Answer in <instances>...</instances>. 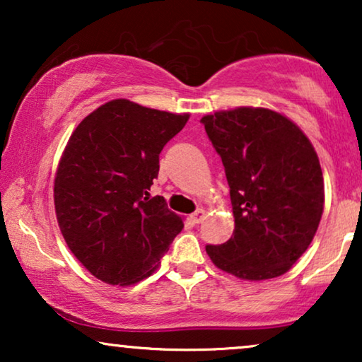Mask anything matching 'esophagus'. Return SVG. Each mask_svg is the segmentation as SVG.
Returning a JSON list of instances; mask_svg holds the SVG:
<instances>
[{
    "instance_id": "34e87169",
    "label": "esophagus",
    "mask_w": 362,
    "mask_h": 362,
    "mask_svg": "<svg viewBox=\"0 0 362 362\" xmlns=\"http://www.w3.org/2000/svg\"><path fill=\"white\" fill-rule=\"evenodd\" d=\"M204 216H206V211L204 209H197V211H194L189 216V219H191L192 224H199V222L204 219Z\"/></svg>"
}]
</instances>
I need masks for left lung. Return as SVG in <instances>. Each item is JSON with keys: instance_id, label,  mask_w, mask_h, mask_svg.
I'll return each mask as SVG.
<instances>
[{"instance_id": "8db88e82", "label": "left lung", "mask_w": 362, "mask_h": 362, "mask_svg": "<svg viewBox=\"0 0 362 362\" xmlns=\"http://www.w3.org/2000/svg\"><path fill=\"white\" fill-rule=\"evenodd\" d=\"M230 187L234 235L207 245L217 269L240 280L286 274L305 254L325 209L320 158L284 113L237 107L201 118Z\"/></svg>"}]
</instances>
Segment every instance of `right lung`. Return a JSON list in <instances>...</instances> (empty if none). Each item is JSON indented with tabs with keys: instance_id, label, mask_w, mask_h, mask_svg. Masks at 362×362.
<instances>
[{
	"instance_id": "1",
	"label": "right lung",
	"mask_w": 362,
	"mask_h": 362,
	"mask_svg": "<svg viewBox=\"0 0 362 362\" xmlns=\"http://www.w3.org/2000/svg\"><path fill=\"white\" fill-rule=\"evenodd\" d=\"M189 120L115 98L72 132L54 177L59 229L74 257L108 285H135L160 267L185 217L150 197L160 153Z\"/></svg>"
}]
</instances>
